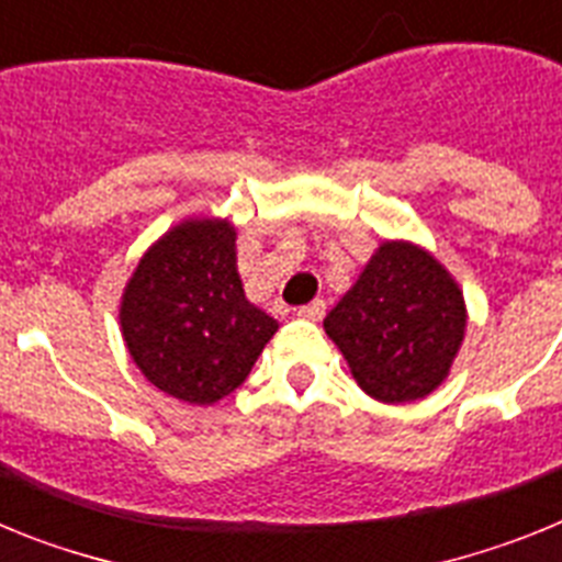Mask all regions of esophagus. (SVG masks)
Instances as JSON below:
<instances>
[{"label": "esophagus", "mask_w": 562, "mask_h": 562, "mask_svg": "<svg viewBox=\"0 0 562 562\" xmlns=\"http://www.w3.org/2000/svg\"><path fill=\"white\" fill-rule=\"evenodd\" d=\"M297 315L306 317V321H321V317L326 315V301H321V297H317V301H312V304L297 306Z\"/></svg>", "instance_id": "esophagus-1"}]
</instances>
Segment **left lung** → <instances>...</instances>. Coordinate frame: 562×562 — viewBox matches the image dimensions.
Segmentation results:
<instances>
[{"instance_id":"left-lung-1","label":"left lung","mask_w":562,"mask_h":562,"mask_svg":"<svg viewBox=\"0 0 562 562\" xmlns=\"http://www.w3.org/2000/svg\"><path fill=\"white\" fill-rule=\"evenodd\" d=\"M464 326V295L453 276L411 241H382L324 321L357 385L391 405L439 389Z\"/></svg>"}]
</instances>
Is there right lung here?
Wrapping results in <instances>:
<instances>
[{"label":"right lung","instance_id":"right-lung-1","mask_svg":"<svg viewBox=\"0 0 562 562\" xmlns=\"http://www.w3.org/2000/svg\"><path fill=\"white\" fill-rule=\"evenodd\" d=\"M121 329L151 385L213 405L247 380L278 321L245 297L231 222L186 220L148 247L128 278Z\"/></svg>","mask_w":562,"mask_h":562}]
</instances>
